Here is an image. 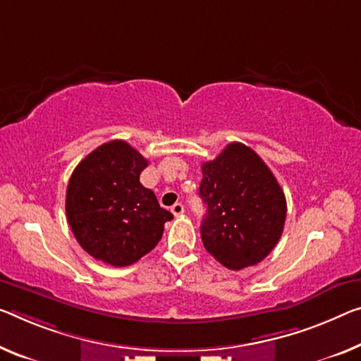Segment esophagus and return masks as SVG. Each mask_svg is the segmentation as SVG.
I'll list each match as a JSON object with an SVG mask.
<instances>
[{
    "instance_id": "esophagus-1",
    "label": "esophagus",
    "mask_w": 361,
    "mask_h": 361,
    "mask_svg": "<svg viewBox=\"0 0 361 361\" xmlns=\"http://www.w3.org/2000/svg\"><path fill=\"white\" fill-rule=\"evenodd\" d=\"M171 212H173L174 216H180L182 213H184V204L182 203H176L171 207Z\"/></svg>"
}]
</instances>
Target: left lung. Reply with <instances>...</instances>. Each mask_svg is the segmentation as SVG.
<instances>
[{
	"label": "left lung",
	"instance_id": "left-lung-1",
	"mask_svg": "<svg viewBox=\"0 0 361 361\" xmlns=\"http://www.w3.org/2000/svg\"><path fill=\"white\" fill-rule=\"evenodd\" d=\"M202 174L198 193L207 216L200 232L207 252L234 271L263 262L279 242L287 213L274 174L238 142L203 163Z\"/></svg>",
	"mask_w": 361,
	"mask_h": 361
}]
</instances>
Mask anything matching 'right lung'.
I'll use <instances>...</instances> for the list:
<instances>
[{"label": "right lung", "instance_id": "1", "mask_svg": "<svg viewBox=\"0 0 361 361\" xmlns=\"http://www.w3.org/2000/svg\"><path fill=\"white\" fill-rule=\"evenodd\" d=\"M148 161L124 140L103 143L77 164L66 192L75 240L99 262L123 268L152 252L173 213L140 184Z\"/></svg>", "mask_w": 361, "mask_h": 361}]
</instances>
